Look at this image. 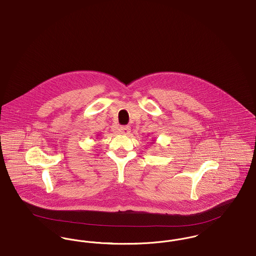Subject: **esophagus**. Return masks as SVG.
<instances>
[{"label": "esophagus", "instance_id": "34e87169", "mask_svg": "<svg viewBox=\"0 0 256 256\" xmlns=\"http://www.w3.org/2000/svg\"><path fill=\"white\" fill-rule=\"evenodd\" d=\"M120 134H122V136H128V134H130V128L128 126H120Z\"/></svg>", "mask_w": 256, "mask_h": 256}]
</instances>
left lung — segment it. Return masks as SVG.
Here are the masks:
<instances>
[{
	"label": "left lung",
	"mask_w": 256,
	"mask_h": 256,
	"mask_svg": "<svg viewBox=\"0 0 256 256\" xmlns=\"http://www.w3.org/2000/svg\"><path fill=\"white\" fill-rule=\"evenodd\" d=\"M153 143H154V142H153Z\"/></svg>",
	"instance_id": "left-lung-1"
}]
</instances>
